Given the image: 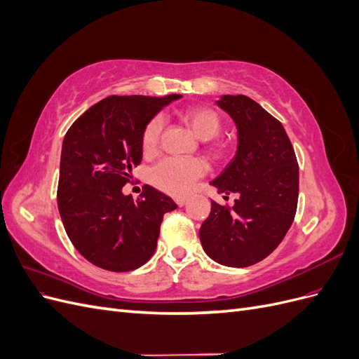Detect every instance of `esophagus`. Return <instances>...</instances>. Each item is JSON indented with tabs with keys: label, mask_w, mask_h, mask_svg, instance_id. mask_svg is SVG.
I'll use <instances>...</instances> for the list:
<instances>
[{
	"label": "esophagus",
	"mask_w": 359,
	"mask_h": 359,
	"mask_svg": "<svg viewBox=\"0 0 359 359\" xmlns=\"http://www.w3.org/2000/svg\"><path fill=\"white\" fill-rule=\"evenodd\" d=\"M175 203H177L178 206H184V205L187 203V199H186V198H177V199H175Z\"/></svg>",
	"instance_id": "obj_1"
}]
</instances>
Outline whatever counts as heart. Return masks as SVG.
<instances>
[{
  "label": "heart",
  "instance_id": "1",
  "mask_svg": "<svg viewBox=\"0 0 359 359\" xmlns=\"http://www.w3.org/2000/svg\"><path fill=\"white\" fill-rule=\"evenodd\" d=\"M180 119L191 128V132L202 140H210L219 135L222 128V119L214 109L206 106L189 107L180 114ZM161 118L156 116L147 124L142 133V149L144 154H154L161 135ZM208 153L215 160H223L227 156V148L223 144H212L208 147ZM206 170L203 161L198 158L182 160V158H165L151 172V182L157 189L172 196H182L186 194L191 184L199 180Z\"/></svg>",
  "mask_w": 359,
  "mask_h": 359
}]
</instances>
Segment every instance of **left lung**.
<instances>
[{"instance_id":"left-lung-1","label":"left lung","mask_w":359,"mask_h":359,"mask_svg":"<svg viewBox=\"0 0 359 359\" xmlns=\"http://www.w3.org/2000/svg\"><path fill=\"white\" fill-rule=\"evenodd\" d=\"M217 104L236 124L238 149L210 184L238 198L232 208L211 201L199 238L215 262L244 268L260 262L283 241L295 219L299 169L285 127L259 103L238 94L222 95Z\"/></svg>"}]
</instances>
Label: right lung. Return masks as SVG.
<instances>
[{
    "mask_svg": "<svg viewBox=\"0 0 359 359\" xmlns=\"http://www.w3.org/2000/svg\"><path fill=\"white\" fill-rule=\"evenodd\" d=\"M180 97H106L64 136L58 210L72 244L93 265L126 273L154 255L163 215L177 203L151 186L136 201L123 187L142 160L144 128Z\"/></svg>",
    "mask_w": 359,
    "mask_h": 359,
    "instance_id": "add662e5",
    "label": "right lung"
}]
</instances>
